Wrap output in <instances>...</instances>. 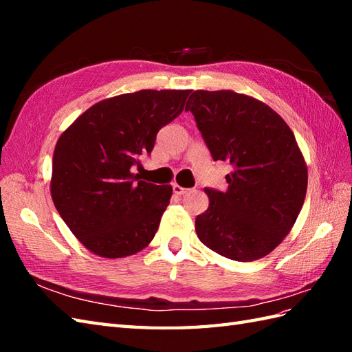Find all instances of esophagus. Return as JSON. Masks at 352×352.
<instances>
[{
	"label": "esophagus",
	"mask_w": 352,
	"mask_h": 352,
	"mask_svg": "<svg viewBox=\"0 0 352 352\" xmlns=\"http://www.w3.org/2000/svg\"><path fill=\"white\" fill-rule=\"evenodd\" d=\"M172 189H174V193H177V195H184V193L188 192V189L182 188V186H180V184H177V183L172 184Z\"/></svg>",
	"instance_id": "34e87169"
}]
</instances>
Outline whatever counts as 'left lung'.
Returning a JSON list of instances; mask_svg holds the SVG:
<instances>
[{
    "label": "left lung",
    "instance_id": "1",
    "mask_svg": "<svg viewBox=\"0 0 352 352\" xmlns=\"http://www.w3.org/2000/svg\"><path fill=\"white\" fill-rule=\"evenodd\" d=\"M213 160L230 162L227 190L204 189L198 239L221 256L252 261L289 234L307 192V164L294 133L265 102L234 91H195L186 104Z\"/></svg>",
    "mask_w": 352,
    "mask_h": 352
}]
</instances>
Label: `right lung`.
I'll list each match as a JSON object with an SVG mask.
<instances>
[{
    "label": "right lung",
    "mask_w": 352,
    "mask_h": 352,
    "mask_svg": "<svg viewBox=\"0 0 352 352\" xmlns=\"http://www.w3.org/2000/svg\"><path fill=\"white\" fill-rule=\"evenodd\" d=\"M192 91H144L102 100L81 113L52 155L51 198L72 234L104 258L149 245L172 197L133 174L162 126L182 113Z\"/></svg>",
    "instance_id": "obj_1"
}]
</instances>
